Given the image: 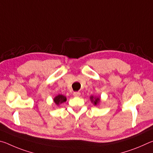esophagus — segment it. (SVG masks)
Returning <instances> with one entry per match:
<instances>
[{
  "label": "esophagus",
  "mask_w": 153,
  "mask_h": 153,
  "mask_svg": "<svg viewBox=\"0 0 153 153\" xmlns=\"http://www.w3.org/2000/svg\"><path fill=\"white\" fill-rule=\"evenodd\" d=\"M74 97H79L80 92H74Z\"/></svg>",
  "instance_id": "obj_1"
}]
</instances>
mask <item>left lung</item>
<instances>
[{"label":"left lung","instance_id":"left-lung-1","mask_svg":"<svg viewBox=\"0 0 153 153\" xmlns=\"http://www.w3.org/2000/svg\"><path fill=\"white\" fill-rule=\"evenodd\" d=\"M90 99H91V101L94 103V105H97L98 104V102H100V98H94L93 97H90Z\"/></svg>","mask_w":153,"mask_h":153}]
</instances>
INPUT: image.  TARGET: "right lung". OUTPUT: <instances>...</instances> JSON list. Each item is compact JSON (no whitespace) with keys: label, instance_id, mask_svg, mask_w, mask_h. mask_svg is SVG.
Masks as SVG:
<instances>
[{"label":"right lung","instance_id":"1","mask_svg":"<svg viewBox=\"0 0 153 153\" xmlns=\"http://www.w3.org/2000/svg\"><path fill=\"white\" fill-rule=\"evenodd\" d=\"M66 100H67L66 97L61 94H59L58 96H56L55 98H54V102H55V104L56 105H59L60 104H61V103L65 102Z\"/></svg>","mask_w":153,"mask_h":153}]
</instances>
